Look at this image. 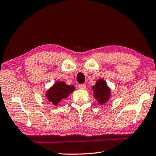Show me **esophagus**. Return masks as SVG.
Here are the masks:
<instances>
[{
	"instance_id": "1",
	"label": "esophagus",
	"mask_w": 156,
	"mask_h": 156,
	"mask_svg": "<svg viewBox=\"0 0 156 156\" xmlns=\"http://www.w3.org/2000/svg\"><path fill=\"white\" fill-rule=\"evenodd\" d=\"M78 88L81 89H86V84H79Z\"/></svg>"
}]
</instances>
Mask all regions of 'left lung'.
<instances>
[{"label": "left lung", "mask_w": 156, "mask_h": 156, "mask_svg": "<svg viewBox=\"0 0 156 156\" xmlns=\"http://www.w3.org/2000/svg\"><path fill=\"white\" fill-rule=\"evenodd\" d=\"M93 89L94 98L97 100L98 103L103 105L109 101L112 97V91L107 85V82L102 78H100L96 81L95 85L91 87Z\"/></svg>", "instance_id": "8db88e82"}]
</instances>
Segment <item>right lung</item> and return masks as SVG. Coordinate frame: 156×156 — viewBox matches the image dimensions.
Returning <instances> with one entry per match:
<instances>
[{"label": "right lung", "mask_w": 156, "mask_h": 156, "mask_svg": "<svg viewBox=\"0 0 156 156\" xmlns=\"http://www.w3.org/2000/svg\"><path fill=\"white\" fill-rule=\"evenodd\" d=\"M75 90V86L68 85L63 81H57L45 92L46 98L49 102L57 107L60 102L65 100Z\"/></svg>", "instance_id": "add662e5"}]
</instances>
